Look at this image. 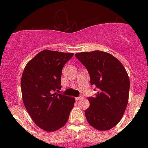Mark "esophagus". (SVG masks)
<instances>
[{
	"label": "esophagus",
	"instance_id": "1",
	"mask_svg": "<svg viewBox=\"0 0 148 148\" xmlns=\"http://www.w3.org/2000/svg\"><path fill=\"white\" fill-rule=\"evenodd\" d=\"M83 99V97L81 96V97H76V101H79V100H81V99Z\"/></svg>",
	"mask_w": 148,
	"mask_h": 148
}]
</instances>
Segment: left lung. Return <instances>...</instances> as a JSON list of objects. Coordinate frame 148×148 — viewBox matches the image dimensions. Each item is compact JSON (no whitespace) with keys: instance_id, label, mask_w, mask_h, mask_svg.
I'll return each mask as SVG.
<instances>
[{"instance_id":"1","label":"left lung","mask_w":148,"mask_h":148,"mask_svg":"<svg viewBox=\"0 0 148 148\" xmlns=\"http://www.w3.org/2000/svg\"><path fill=\"white\" fill-rule=\"evenodd\" d=\"M97 90L88 97L90 107L85 111L88 123L96 130H111L120 121L127 106L130 79L123 64L111 54L101 51L75 54Z\"/></svg>"}]
</instances>
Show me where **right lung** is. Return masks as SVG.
<instances>
[{"label": "right lung", "instance_id": "right-lung-1", "mask_svg": "<svg viewBox=\"0 0 148 148\" xmlns=\"http://www.w3.org/2000/svg\"><path fill=\"white\" fill-rule=\"evenodd\" d=\"M72 53L44 50L25 66L21 86L25 108L36 125L47 132H54L65 125L75 99L59 92L64 65Z\"/></svg>", "mask_w": 148, "mask_h": 148}]
</instances>
